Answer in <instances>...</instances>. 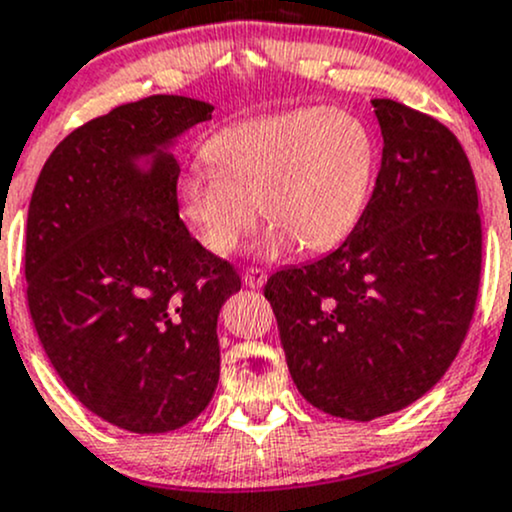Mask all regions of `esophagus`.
<instances>
[{"instance_id":"esophagus-1","label":"esophagus","mask_w":512,"mask_h":512,"mask_svg":"<svg viewBox=\"0 0 512 512\" xmlns=\"http://www.w3.org/2000/svg\"><path fill=\"white\" fill-rule=\"evenodd\" d=\"M268 275L261 271V268H246L244 271V285L251 287V290H258V287H263L266 283Z\"/></svg>"}]
</instances>
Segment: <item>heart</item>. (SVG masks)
<instances>
[{"label": "heart", "instance_id": "1", "mask_svg": "<svg viewBox=\"0 0 512 512\" xmlns=\"http://www.w3.org/2000/svg\"><path fill=\"white\" fill-rule=\"evenodd\" d=\"M208 157L212 164H193L179 181L181 212L205 249L232 254L261 203L271 220L263 251L280 256L350 237L370 200L377 145L358 116L300 108L227 125L212 135Z\"/></svg>", "mask_w": 512, "mask_h": 512}]
</instances>
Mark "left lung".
<instances>
[{"label":"left lung","mask_w":512,"mask_h":512,"mask_svg":"<svg viewBox=\"0 0 512 512\" xmlns=\"http://www.w3.org/2000/svg\"><path fill=\"white\" fill-rule=\"evenodd\" d=\"M375 191L350 237L266 283L287 370L312 406L348 421L401 411L457 358L481 275L476 181L445 125L372 99Z\"/></svg>","instance_id":"1"}]
</instances>
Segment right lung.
<instances>
[{"mask_svg":"<svg viewBox=\"0 0 512 512\" xmlns=\"http://www.w3.org/2000/svg\"><path fill=\"white\" fill-rule=\"evenodd\" d=\"M212 111L162 94L89 120L55 147L28 205L40 343L86 409L130 433L186 426L220 380L217 317L241 280L181 222L171 152Z\"/></svg>","mask_w":512,"mask_h":512,"instance_id":"obj_1","label":"right lung"}]
</instances>
